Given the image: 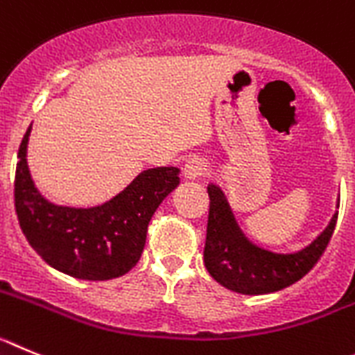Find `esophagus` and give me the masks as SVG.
<instances>
[{
    "instance_id": "esophagus-1",
    "label": "esophagus",
    "mask_w": 355,
    "mask_h": 355,
    "mask_svg": "<svg viewBox=\"0 0 355 355\" xmlns=\"http://www.w3.org/2000/svg\"><path fill=\"white\" fill-rule=\"evenodd\" d=\"M207 171H209V166H207V162L203 161L201 157L189 159V161L185 162V166H184V175H185V178H189V180L205 177Z\"/></svg>"
}]
</instances>
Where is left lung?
<instances>
[{"label": "left lung", "instance_id": "obj_1", "mask_svg": "<svg viewBox=\"0 0 355 355\" xmlns=\"http://www.w3.org/2000/svg\"><path fill=\"white\" fill-rule=\"evenodd\" d=\"M210 198L203 261L210 276L244 295L272 293L293 285L313 269L333 237L338 212L315 241L297 253H272L249 242L239 228L223 191L207 187Z\"/></svg>", "mask_w": 355, "mask_h": 355}]
</instances>
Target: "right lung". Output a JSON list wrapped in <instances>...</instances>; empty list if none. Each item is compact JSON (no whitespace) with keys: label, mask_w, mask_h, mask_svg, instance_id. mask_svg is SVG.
Masks as SVG:
<instances>
[{"label":"right lung","mask_w":355,"mask_h":355,"mask_svg":"<svg viewBox=\"0 0 355 355\" xmlns=\"http://www.w3.org/2000/svg\"><path fill=\"white\" fill-rule=\"evenodd\" d=\"M28 127L17 154L15 212L24 237L46 263L86 281H106L129 272L141 258L148 223L180 182V170L152 168L110 201L88 209L54 205L35 187L28 168Z\"/></svg>","instance_id":"obj_1"}]
</instances>
